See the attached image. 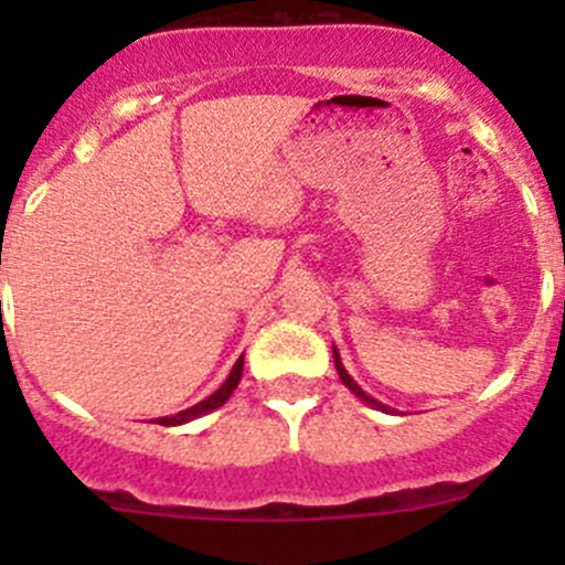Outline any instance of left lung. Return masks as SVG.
Listing matches in <instances>:
<instances>
[{
    "instance_id": "1",
    "label": "left lung",
    "mask_w": 565,
    "mask_h": 565,
    "mask_svg": "<svg viewBox=\"0 0 565 565\" xmlns=\"http://www.w3.org/2000/svg\"><path fill=\"white\" fill-rule=\"evenodd\" d=\"M333 363H335V372H339V380H341V383H344L347 388H350L352 393H355V396L361 398V402H366L369 407H374V409H383V413H393V409L388 407V404H383V402H377V398H374V396H369V393L363 391L361 385H358L355 380L350 377V374H347V369H344V363H341V355H339V350H335V347H333Z\"/></svg>"
}]
</instances>
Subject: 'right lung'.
I'll return each mask as SVG.
<instances>
[{
	"instance_id": "obj_1",
	"label": "right lung",
	"mask_w": 565,
	"mask_h": 565,
	"mask_svg": "<svg viewBox=\"0 0 565 565\" xmlns=\"http://www.w3.org/2000/svg\"><path fill=\"white\" fill-rule=\"evenodd\" d=\"M241 377H243V355L237 358V361H235V366H232V372H230V377L224 380V385H221L218 391H215V393H210L207 398H202V402H199V404H193V407L182 409V413H174V415H163V418H158V424H161V426H182V424H188V420H193V418H202V415L213 413V409H218L221 404H224L226 398L232 396V391L237 388V383H241Z\"/></svg>"
}]
</instances>
